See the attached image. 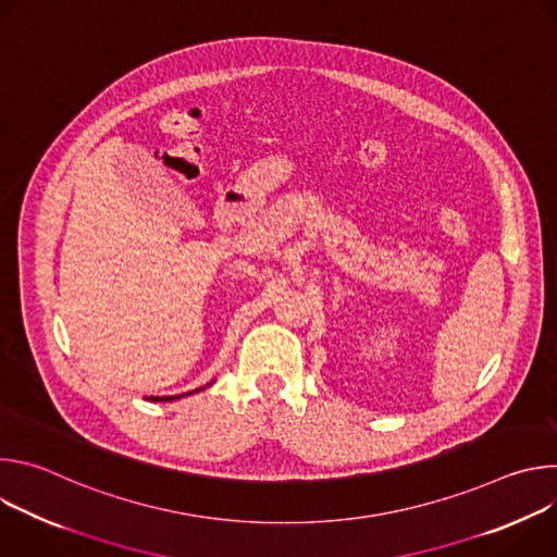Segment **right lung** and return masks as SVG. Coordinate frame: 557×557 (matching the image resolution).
<instances>
[{"label":"right lung","instance_id":"1","mask_svg":"<svg viewBox=\"0 0 557 557\" xmlns=\"http://www.w3.org/2000/svg\"><path fill=\"white\" fill-rule=\"evenodd\" d=\"M202 387L194 389V392H200ZM189 394V392H187ZM185 396V394H183ZM174 399H181V396H149V401H174Z\"/></svg>","mask_w":557,"mask_h":557}]
</instances>
